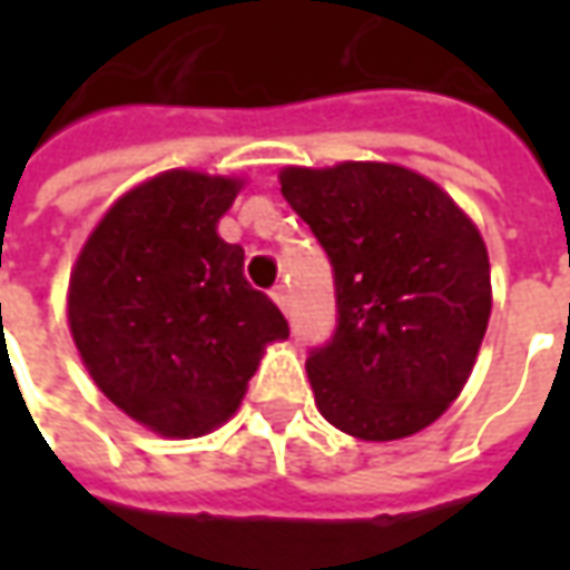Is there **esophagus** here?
Returning <instances> with one entry per match:
<instances>
[{
  "instance_id": "1",
  "label": "esophagus",
  "mask_w": 570,
  "mask_h": 570,
  "mask_svg": "<svg viewBox=\"0 0 570 570\" xmlns=\"http://www.w3.org/2000/svg\"><path fill=\"white\" fill-rule=\"evenodd\" d=\"M273 301L278 304V311H282V314H288V307H292V295H288V288H285V285H275Z\"/></svg>"
}]
</instances>
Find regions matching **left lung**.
<instances>
[{
    "label": "left lung",
    "mask_w": 570,
    "mask_h": 570,
    "mask_svg": "<svg viewBox=\"0 0 570 570\" xmlns=\"http://www.w3.org/2000/svg\"><path fill=\"white\" fill-rule=\"evenodd\" d=\"M278 184L336 273V336L307 358L320 415L358 441L419 434L463 393L492 317L475 222L390 161L292 165Z\"/></svg>",
    "instance_id": "obj_1"
}]
</instances>
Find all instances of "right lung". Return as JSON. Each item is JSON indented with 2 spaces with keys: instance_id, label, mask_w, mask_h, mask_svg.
I'll return each mask as SVG.
<instances>
[{
  "instance_id": "1",
  "label": "right lung",
  "mask_w": 570,
  "mask_h": 570,
  "mask_svg": "<svg viewBox=\"0 0 570 570\" xmlns=\"http://www.w3.org/2000/svg\"><path fill=\"white\" fill-rule=\"evenodd\" d=\"M244 177L165 170L100 215L69 275L66 314L98 390L161 438H203L247 393L288 323L218 237Z\"/></svg>"
}]
</instances>
